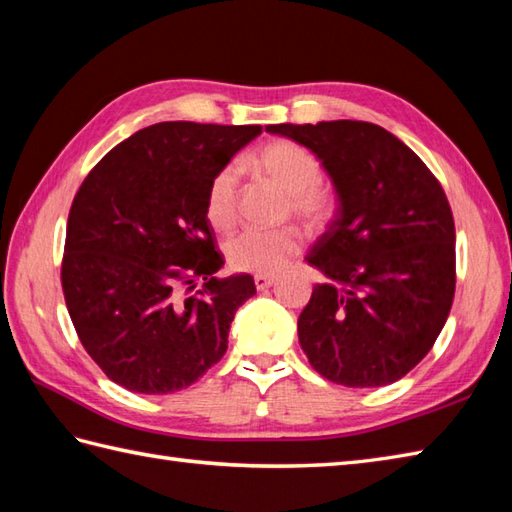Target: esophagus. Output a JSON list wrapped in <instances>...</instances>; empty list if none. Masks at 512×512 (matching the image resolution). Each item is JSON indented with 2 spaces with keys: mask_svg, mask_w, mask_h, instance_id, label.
Listing matches in <instances>:
<instances>
[{
  "mask_svg": "<svg viewBox=\"0 0 512 512\" xmlns=\"http://www.w3.org/2000/svg\"><path fill=\"white\" fill-rule=\"evenodd\" d=\"M275 277L273 275H255V286H257V290H266V288H270L275 284Z\"/></svg>",
  "mask_w": 512,
  "mask_h": 512,
  "instance_id": "obj_1",
  "label": "esophagus"
}]
</instances>
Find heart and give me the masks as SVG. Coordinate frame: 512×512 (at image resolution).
<instances>
[{"label":"heart","mask_w":512,"mask_h":512,"mask_svg":"<svg viewBox=\"0 0 512 512\" xmlns=\"http://www.w3.org/2000/svg\"><path fill=\"white\" fill-rule=\"evenodd\" d=\"M255 167L288 195L286 213L310 231H317L332 215L328 193L319 189L321 165L306 149L279 140L270 143L255 156ZM239 173L233 165L217 171L206 191V220L220 233H228L237 224ZM303 246L297 228L281 231H246L226 244V262L239 273L275 275Z\"/></svg>","instance_id":"1"}]
</instances>
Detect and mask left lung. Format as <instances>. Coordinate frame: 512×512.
I'll list each match as a JSON object with an SVG mask.
<instances>
[{
	"instance_id": "obj_1",
	"label": "left lung",
	"mask_w": 512,
	"mask_h": 512,
	"mask_svg": "<svg viewBox=\"0 0 512 512\" xmlns=\"http://www.w3.org/2000/svg\"><path fill=\"white\" fill-rule=\"evenodd\" d=\"M266 132L310 149L339 200L306 257L325 281L297 321L301 350L332 383H396L427 356L453 303L447 195L400 138L374 123H281Z\"/></svg>"
}]
</instances>
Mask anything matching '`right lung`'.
I'll use <instances>...</instances> for the list:
<instances>
[{"instance_id": "1", "label": "right lung", "mask_w": 512, "mask_h": 512, "mask_svg": "<svg viewBox=\"0 0 512 512\" xmlns=\"http://www.w3.org/2000/svg\"><path fill=\"white\" fill-rule=\"evenodd\" d=\"M259 134V125H149L105 154L74 195L65 306L85 352L116 385L173 394L224 356L255 281L215 277L224 257L206 191Z\"/></svg>"}]
</instances>
